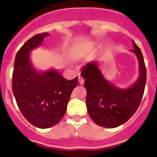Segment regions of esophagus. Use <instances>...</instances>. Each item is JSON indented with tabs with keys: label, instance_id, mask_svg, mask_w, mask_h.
<instances>
[{
	"label": "esophagus",
	"instance_id": "1",
	"mask_svg": "<svg viewBox=\"0 0 157 157\" xmlns=\"http://www.w3.org/2000/svg\"><path fill=\"white\" fill-rule=\"evenodd\" d=\"M78 82H79V83L81 84V85H82V84L84 83V78L82 77H81V76H79L78 77Z\"/></svg>",
	"mask_w": 157,
	"mask_h": 157
}]
</instances>
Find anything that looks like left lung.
<instances>
[{
    "label": "left lung",
    "instance_id": "1",
    "mask_svg": "<svg viewBox=\"0 0 157 157\" xmlns=\"http://www.w3.org/2000/svg\"><path fill=\"white\" fill-rule=\"evenodd\" d=\"M138 59L140 76L131 87L120 89L107 81L99 70L97 62L84 66L81 76L85 78L87 92L86 107L90 117L105 128H115L126 122L134 114L140 104L146 84V67L140 48L132 41Z\"/></svg>",
    "mask_w": 157,
    "mask_h": 157
}]
</instances>
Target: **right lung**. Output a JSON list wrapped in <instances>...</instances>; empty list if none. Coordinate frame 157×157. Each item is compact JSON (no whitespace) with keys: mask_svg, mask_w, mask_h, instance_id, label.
<instances>
[{"mask_svg":"<svg viewBox=\"0 0 157 157\" xmlns=\"http://www.w3.org/2000/svg\"><path fill=\"white\" fill-rule=\"evenodd\" d=\"M49 34L35 35L17 52L12 88L17 105L29 122L40 128L54 126L67 111L78 77L67 80L56 70L39 72L30 62V52L40 46Z\"/></svg>","mask_w":157,"mask_h":157,"instance_id":"1","label":"right lung"}]
</instances>
